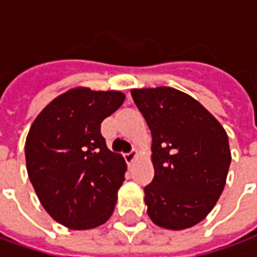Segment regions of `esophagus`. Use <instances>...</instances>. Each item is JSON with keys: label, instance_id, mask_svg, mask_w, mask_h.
Here are the masks:
<instances>
[{"label": "esophagus", "instance_id": "34e87169", "mask_svg": "<svg viewBox=\"0 0 257 257\" xmlns=\"http://www.w3.org/2000/svg\"><path fill=\"white\" fill-rule=\"evenodd\" d=\"M138 157V150H132V152H129V153L125 154V161L128 163V164H132L135 161V159Z\"/></svg>", "mask_w": 257, "mask_h": 257}]
</instances>
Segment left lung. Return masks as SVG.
Masks as SVG:
<instances>
[{
	"instance_id": "left-lung-1",
	"label": "left lung",
	"mask_w": 257,
	"mask_h": 257,
	"mask_svg": "<svg viewBox=\"0 0 257 257\" xmlns=\"http://www.w3.org/2000/svg\"><path fill=\"white\" fill-rule=\"evenodd\" d=\"M152 132L154 178L145 188L150 220L191 228L216 206L231 164L227 132L197 100L172 87L132 89Z\"/></svg>"
}]
</instances>
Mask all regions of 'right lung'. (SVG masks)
<instances>
[{"label": "right lung", "instance_id": "1", "mask_svg": "<svg viewBox=\"0 0 257 257\" xmlns=\"http://www.w3.org/2000/svg\"><path fill=\"white\" fill-rule=\"evenodd\" d=\"M123 100L121 91L75 87L47 104L29 129V179L46 211L68 228H96L114 211L126 163L107 147L100 126Z\"/></svg>", "mask_w": 257, "mask_h": 257}]
</instances>
